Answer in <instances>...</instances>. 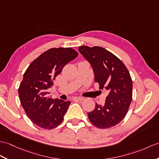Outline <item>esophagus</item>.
Masks as SVG:
<instances>
[{
  "instance_id": "1",
  "label": "esophagus",
  "mask_w": 159,
  "mask_h": 159,
  "mask_svg": "<svg viewBox=\"0 0 159 159\" xmlns=\"http://www.w3.org/2000/svg\"><path fill=\"white\" fill-rule=\"evenodd\" d=\"M83 99H84V98L82 97H76V98H73L74 101H83Z\"/></svg>"
}]
</instances>
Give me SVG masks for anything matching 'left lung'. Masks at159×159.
Masks as SVG:
<instances>
[{
	"instance_id": "left-lung-1",
	"label": "left lung",
	"mask_w": 159,
	"mask_h": 159,
	"mask_svg": "<svg viewBox=\"0 0 159 159\" xmlns=\"http://www.w3.org/2000/svg\"><path fill=\"white\" fill-rule=\"evenodd\" d=\"M79 51L93 67L99 89L108 93L104 106L96 104L93 111L87 113L89 119L99 129L115 126L126 116L132 101L130 74L123 61L104 48L80 46Z\"/></svg>"
}]
</instances>
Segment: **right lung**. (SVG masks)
I'll list each match as a JSON object with an SVG mask.
<instances>
[{"instance_id": "1", "label": "right lung", "mask_w": 159, "mask_h": 159, "mask_svg": "<svg viewBox=\"0 0 159 159\" xmlns=\"http://www.w3.org/2000/svg\"><path fill=\"white\" fill-rule=\"evenodd\" d=\"M77 55L72 48H52L40 55L25 70L18 93L25 114L36 126L52 129L61 123L71 102L52 99L47 89L53 85L63 68Z\"/></svg>"}]
</instances>
